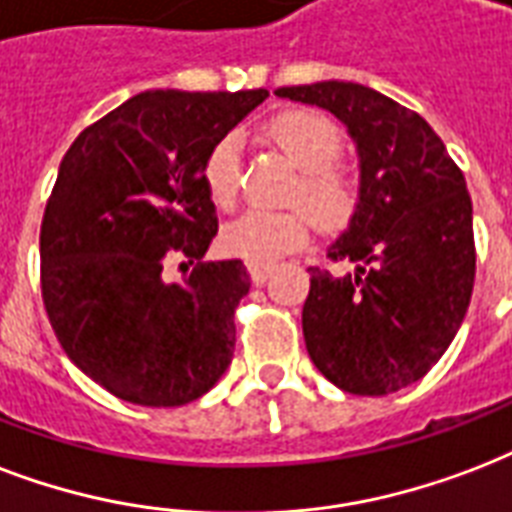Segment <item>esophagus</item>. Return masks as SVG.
<instances>
[{"label": "esophagus", "instance_id": "esophagus-1", "mask_svg": "<svg viewBox=\"0 0 512 512\" xmlns=\"http://www.w3.org/2000/svg\"><path fill=\"white\" fill-rule=\"evenodd\" d=\"M273 265L271 263H249V276H252V282L263 284L268 276H271Z\"/></svg>", "mask_w": 512, "mask_h": 512}]
</instances>
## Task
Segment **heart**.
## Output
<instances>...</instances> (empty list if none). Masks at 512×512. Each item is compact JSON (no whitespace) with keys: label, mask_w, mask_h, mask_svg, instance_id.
Masks as SVG:
<instances>
[{"label":"heart","mask_w":512,"mask_h":512,"mask_svg":"<svg viewBox=\"0 0 512 512\" xmlns=\"http://www.w3.org/2000/svg\"><path fill=\"white\" fill-rule=\"evenodd\" d=\"M268 136L298 163L300 185L295 198L311 209L325 228L341 225L354 206V185L333 163L341 155V131L330 117L311 109H290L268 123ZM204 187L220 209H230L241 185V134L228 131L212 144L204 161ZM311 236L306 209L268 212L249 209L222 228V249L247 263H273L300 249Z\"/></svg>","instance_id":"b5f03b06"}]
</instances>
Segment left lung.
<instances>
[{
	"label": "left lung",
	"mask_w": 512,
	"mask_h": 512,
	"mask_svg": "<svg viewBox=\"0 0 512 512\" xmlns=\"http://www.w3.org/2000/svg\"><path fill=\"white\" fill-rule=\"evenodd\" d=\"M327 109L360 158L349 228L327 247L354 271H311L303 338L311 362L349 395L411 386L446 354L475 282L473 201L446 144L384 93L327 80L279 88Z\"/></svg>",
	"instance_id": "obj_1"
}]
</instances>
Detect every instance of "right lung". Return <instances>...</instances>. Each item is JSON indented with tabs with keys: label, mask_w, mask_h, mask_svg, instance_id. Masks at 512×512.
I'll list each match as a JSON object with an SVG mask.
<instances>
[{
	"label": "right lung",
	"mask_w": 512,
	"mask_h": 512,
	"mask_svg": "<svg viewBox=\"0 0 512 512\" xmlns=\"http://www.w3.org/2000/svg\"><path fill=\"white\" fill-rule=\"evenodd\" d=\"M268 91H144L77 136L39 233L42 300L66 357L109 395L174 408L206 395L236 346L249 292L241 260L204 255L217 212L204 187L212 144ZM194 271L166 283L162 265Z\"/></svg>",
	"instance_id": "obj_1"
}]
</instances>
